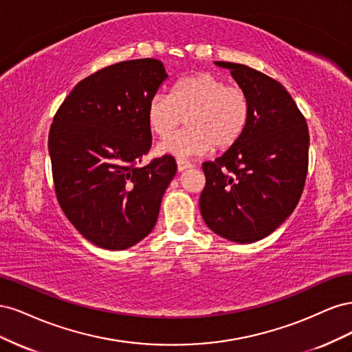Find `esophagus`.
<instances>
[{"label":"esophagus","mask_w":352,"mask_h":352,"mask_svg":"<svg viewBox=\"0 0 352 352\" xmlns=\"http://www.w3.org/2000/svg\"><path fill=\"white\" fill-rule=\"evenodd\" d=\"M176 163H177V170H179V172H184V170L192 167V163L188 162V160H184V158H177Z\"/></svg>","instance_id":"1"}]
</instances>
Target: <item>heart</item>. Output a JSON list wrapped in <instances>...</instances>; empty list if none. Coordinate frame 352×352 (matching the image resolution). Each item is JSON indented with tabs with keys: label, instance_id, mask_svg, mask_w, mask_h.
Returning a JSON list of instances; mask_svg holds the SVG:
<instances>
[{
	"label": "heart",
	"instance_id": "1",
	"mask_svg": "<svg viewBox=\"0 0 352 352\" xmlns=\"http://www.w3.org/2000/svg\"><path fill=\"white\" fill-rule=\"evenodd\" d=\"M251 104L241 87L211 73L190 74L177 80L170 95L155 94L148 102L146 117L158 138L169 136L188 120L189 128L157 146L160 155L194 157L212 150H228L247 131Z\"/></svg>",
	"mask_w": 352,
	"mask_h": 352
}]
</instances>
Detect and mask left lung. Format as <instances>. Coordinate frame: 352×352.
<instances>
[{
	"instance_id": "1",
	"label": "left lung",
	"mask_w": 352,
	"mask_h": 352,
	"mask_svg": "<svg viewBox=\"0 0 352 352\" xmlns=\"http://www.w3.org/2000/svg\"><path fill=\"white\" fill-rule=\"evenodd\" d=\"M247 92L251 116L241 140L202 170L199 210L219 236L251 243L270 235L301 198L310 135L305 117L282 85L238 63L216 61Z\"/></svg>"
}]
</instances>
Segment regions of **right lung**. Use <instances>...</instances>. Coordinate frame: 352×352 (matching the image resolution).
<instances>
[{
    "instance_id": "1",
    "label": "right lung",
    "mask_w": 352,
    "mask_h": 352,
    "mask_svg": "<svg viewBox=\"0 0 352 352\" xmlns=\"http://www.w3.org/2000/svg\"><path fill=\"white\" fill-rule=\"evenodd\" d=\"M166 79L155 58L116 63L80 80L52 119L48 151L58 204L100 248L142 241L176 175L167 154L138 166L153 142L148 102Z\"/></svg>"
}]
</instances>
